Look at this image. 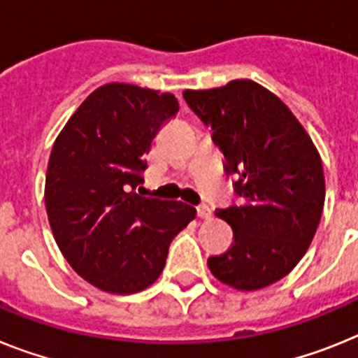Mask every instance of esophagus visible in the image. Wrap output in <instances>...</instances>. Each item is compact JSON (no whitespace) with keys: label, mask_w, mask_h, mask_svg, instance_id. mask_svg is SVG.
<instances>
[{"label":"esophagus","mask_w":358,"mask_h":358,"mask_svg":"<svg viewBox=\"0 0 358 358\" xmlns=\"http://www.w3.org/2000/svg\"><path fill=\"white\" fill-rule=\"evenodd\" d=\"M196 215L200 216V218H209V216H211V207L207 206V203H200V206L196 207Z\"/></svg>","instance_id":"obj_1"}]
</instances>
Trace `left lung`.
Wrapping results in <instances>:
<instances>
[{
    "instance_id": "obj_1",
    "label": "left lung",
    "mask_w": 358,
    "mask_h": 358,
    "mask_svg": "<svg viewBox=\"0 0 358 358\" xmlns=\"http://www.w3.org/2000/svg\"><path fill=\"white\" fill-rule=\"evenodd\" d=\"M184 98L211 129L240 198L216 209L235 240L207 260L209 269L236 289L269 286L300 262L317 233L326 198L318 151L286 105L251 80L185 91Z\"/></svg>"
}]
</instances>
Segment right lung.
Returning <instances> with one entry per match:
<instances>
[{
  "mask_svg": "<svg viewBox=\"0 0 358 358\" xmlns=\"http://www.w3.org/2000/svg\"><path fill=\"white\" fill-rule=\"evenodd\" d=\"M178 109L171 92L107 83L54 142L47 215L63 257L92 286L118 295L151 286L173 238L196 216L184 202L136 193L152 140Z\"/></svg>",
  "mask_w": 358,
  "mask_h": 358,
  "instance_id": "obj_1",
  "label": "right lung"
}]
</instances>
